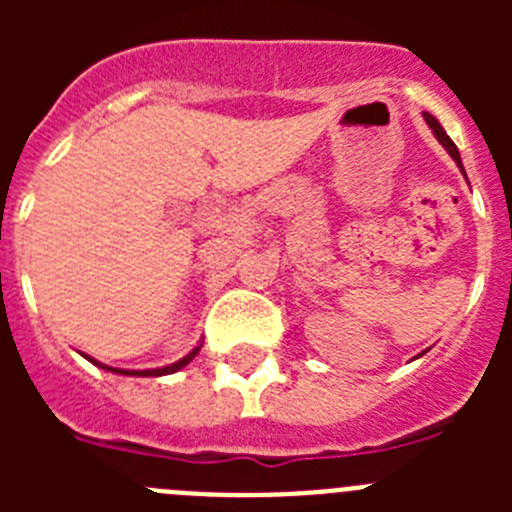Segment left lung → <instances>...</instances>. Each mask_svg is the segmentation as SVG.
<instances>
[{"label": "left lung", "mask_w": 512, "mask_h": 512, "mask_svg": "<svg viewBox=\"0 0 512 512\" xmlns=\"http://www.w3.org/2000/svg\"><path fill=\"white\" fill-rule=\"evenodd\" d=\"M423 117H425V122H428V128L433 130V135H436V140H438V143H441V146L446 148V153H449V156L454 158V161H456V166H459V169H461V174H464V164H461L459 148L454 146V140H451L449 135H446V130L441 128V122H438L436 117L431 115V112H423ZM464 176H467V174H464Z\"/></svg>", "instance_id": "1"}]
</instances>
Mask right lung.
Instances as JSON below:
<instances>
[{
    "mask_svg": "<svg viewBox=\"0 0 512 512\" xmlns=\"http://www.w3.org/2000/svg\"><path fill=\"white\" fill-rule=\"evenodd\" d=\"M200 348L202 346H194L187 356H182V359L174 361V364H169V366H158V369H115V366L102 364V361L92 359V356H87V354H81V356H84L87 361H92V364H97L99 369H104V372L122 374V377H164V374H174V372H179V369H184V366H187L194 356L200 354Z\"/></svg>",
    "mask_w": 512,
    "mask_h": 512,
    "instance_id": "add662e5",
    "label": "right lung"
}]
</instances>
